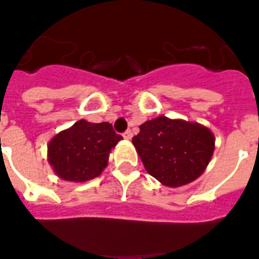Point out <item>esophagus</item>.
I'll return each instance as SVG.
<instances>
[{
	"label": "esophagus",
	"mask_w": 259,
	"mask_h": 259,
	"mask_svg": "<svg viewBox=\"0 0 259 259\" xmlns=\"http://www.w3.org/2000/svg\"><path fill=\"white\" fill-rule=\"evenodd\" d=\"M132 137H133V133H132L130 130H126L125 133H123V138H125V140H130Z\"/></svg>",
	"instance_id": "obj_1"
}]
</instances>
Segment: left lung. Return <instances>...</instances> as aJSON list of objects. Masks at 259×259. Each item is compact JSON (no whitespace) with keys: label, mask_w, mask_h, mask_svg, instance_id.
<instances>
[{"label":"left lung","mask_w":259,"mask_h":259,"mask_svg":"<svg viewBox=\"0 0 259 259\" xmlns=\"http://www.w3.org/2000/svg\"><path fill=\"white\" fill-rule=\"evenodd\" d=\"M133 145L149 175L168 187L201 177L214 151V136L197 122L157 116L144 122Z\"/></svg>","instance_id":"obj_1"}]
</instances>
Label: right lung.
<instances>
[{
	"label": "right lung",
	"instance_id": "add662e5",
	"mask_svg": "<svg viewBox=\"0 0 259 259\" xmlns=\"http://www.w3.org/2000/svg\"><path fill=\"white\" fill-rule=\"evenodd\" d=\"M122 140L108 122L77 121L55 134L47 145V160L58 178L68 182L95 179L107 167L112 148Z\"/></svg>",
	"mask_w": 259,
	"mask_h": 259
}]
</instances>
